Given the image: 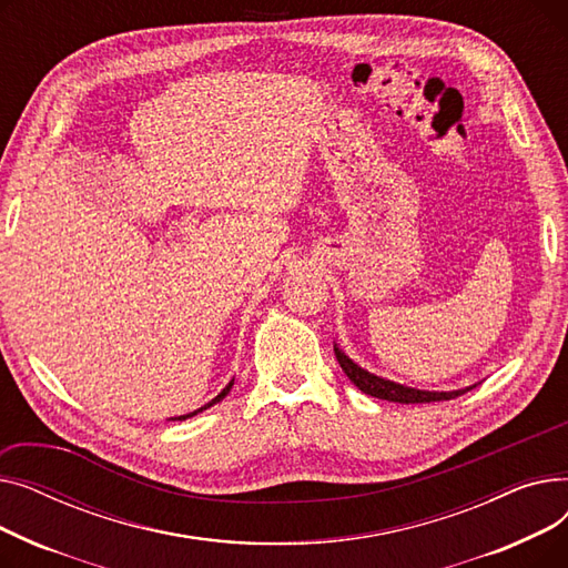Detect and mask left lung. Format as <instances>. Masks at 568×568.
Returning a JSON list of instances; mask_svg holds the SVG:
<instances>
[{
	"instance_id": "1",
	"label": "left lung",
	"mask_w": 568,
	"mask_h": 568,
	"mask_svg": "<svg viewBox=\"0 0 568 568\" xmlns=\"http://www.w3.org/2000/svg\"><path fill=\"white\" fill-rule=\"evenodd\" d=\"M336 349V359L343 368V373L349 377V382L354 386H359V389L373 398H382V400H392V403H435V400H452V398H458L463 394H467L469 389H460V392H419V389H409V386H403V384H396V382H389L384 377H377V375H371L368 371L356 366L352 359H347V356L338 349Z\"/></svg>"
}]
</instances>
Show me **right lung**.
<instances>
[{
  "label": "right lung",
  "mask_w": 568,
  "mask_h": 568,
  "mask_svg": "<svg viewBox=\"0 0 568 568\" xmlns=\"http://www.w3.org/2000/svg\"><path fill=\"white\" fill-rule=\"evenodd\" d=\"M230 389H232V382H230V384L225 386V389H223V392H221V394H219V396H216V398H214L212 403H206L204 407H200V409H195V412H191V414H186V416H179V419H189V416H193V414H197V412H202V409H206V407H212V405H216L219 400H223V398H225V396L230 394Z\"/></svg>",
  "instance_id": "add662e5"
}]
</instances>
